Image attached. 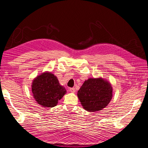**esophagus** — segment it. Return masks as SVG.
Masks as SVG:
<instances>
[{
  "instance_id": "esophagus-1",
  "label": "esophagus",
  "mask_w": 148,
  "mask_h": 148,
  "mask_svg": "<svg viewBox=\"0 0 148 148\" xmlns=\"http://www.w3.org/2000/svg\"><path fill=\"white\" fill-rule=\"evenodd\" d=\"M69 92H71L72 93L75 92V88H70L69 89Z\"/></svg>"
}]
</instances>
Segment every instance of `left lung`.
I'll return each mask as SVG.
<instances>
[{
	"mask_svg": "<svg viewBox=\"0 0 148 148\" xmlns=\"http://www.w3.org/2000/svg\"><path fill=\"white\" fill-rule=\"evenodd\" d=\"M111 84L103 79L90 78L77 92L83 108L89 112L99 111L108 106L112 99Z\"/></svg>",
	"mask_w": 148,
	"mask_h": 148,
	"instance_id": "8db88e82",
	"label": "left lung"
}]
</instances>
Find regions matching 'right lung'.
Instances as JSON below:
<instances>
[{
  "mask_svg": "<svg viewBox=\"0 0 148 148\" xmlns=\"http://www.w3.org/2000/svg\"><path fill=\"white\" fill-rule=\"evenodd\" d=\"M32 91L36 102L46 108L56 106L66 93L65 88L60 85L57 77L49 72L42 74L34 80Z\"/></svg>",
  "mask_w": 148,
  "mask_h": 148,
  "instance_id": "add662e5",
  "label": "right lung"
}]
</instances>
